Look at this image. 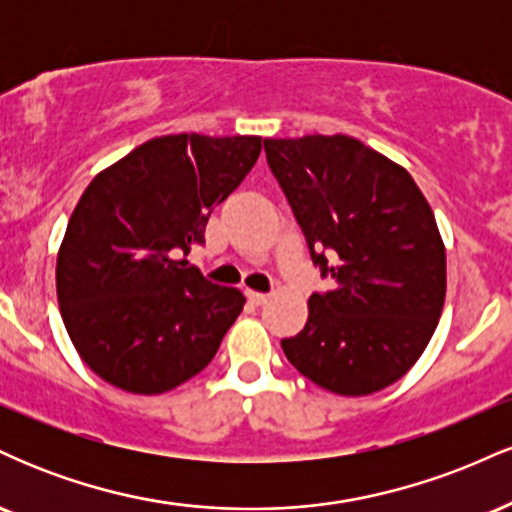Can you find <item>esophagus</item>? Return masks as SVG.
<instances>
[{
	"instance_id": "34e87169",
	"label": "esophagus",
	"mask_w": 512,
	"mask_h": 512,
	"mask_svg": "<svg viewBox=\"0 0 512 512\" xmlns=\"http://www.w3.org/2000/svg\"><path fill=\"white\" fill-rule=\"evenodd\" d=\"M248 298H250V301L255 303V305H264V303L269 301L267 293H260V291H248Z\"/></svg>"
}]
</instances>
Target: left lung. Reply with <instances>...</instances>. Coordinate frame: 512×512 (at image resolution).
Returning <instances> with one entry per match:
<instances>
[{"mask_svg":"<svg viewBox=\"0 0 512 512\" xmlns=\"http://www.w3.org/2000/svg\"><path fill=\"white\" fill-rule=\"evenodd\" d=\"M310 257L334 289L313 293L308 322L281 349L334 395L397 383L431 342L445 303V245L402 166L346 134L264 139Z\"/></svg>","mask_w":512,"mask_h":512,"instance_id":"1","label":"left lung"}]
</instances>
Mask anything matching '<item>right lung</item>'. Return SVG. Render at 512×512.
<instances>
[{"mask_svg": "<svg viewBox=\"0 0 512 512\" xmlns=\"http://www.w3.org/2000/svg\"><path fill=\"white\" fill-rule=\"evenodd\" d=\"M260 137L168 134L91 180L57 255L69 339L105 383L163 395L209 366L245 305L187 255L255 166Z\"/></svg>", "mask_w": 512, "mask_h": 512, "instance_id": "right-lung-1", "label": "right lung"}]
</instances>
